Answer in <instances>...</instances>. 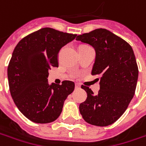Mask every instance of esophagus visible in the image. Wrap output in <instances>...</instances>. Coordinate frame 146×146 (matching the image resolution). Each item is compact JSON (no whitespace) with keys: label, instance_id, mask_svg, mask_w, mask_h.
Segmentation results:
<instances>
[{"label":"esophagus","instance_id":"esophagus-1","mask_svg":"<svg viewBox=\"0 0 146 146\" xmlns=\"http://www.w3.org/2000/svg\"><path fill=\"white\" fill-rule=\"evenodd\" d=\"M76 89H79V88H80V85L79 84H76Z\"/></svg>","mask_w":146,"mask_h":146}]
</instances>
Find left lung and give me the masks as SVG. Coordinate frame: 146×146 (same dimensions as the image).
<instances>
[{"instance_id": "left-lung-1", "label": "left lung", "mask_w": 146, "mask_h": 146, "mask_svg": "<svg viewBox=\"0 0 146 146\" xmlns=\"http://www.w3.org/2000/svg\"><path fill=\"white\" fill-rule=\"evenodd\" d=\"M76 40L94 48L92 75L101 76L97 95L88 87L81 86L87 99L80 105V112L88 123L110 125L125 112L135 94L138 67L134 52L124 40L102 28L80 35Z\"/></svg>"}]
</instances>
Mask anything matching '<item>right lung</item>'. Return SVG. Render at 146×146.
<instances>
[{
    "label": "right lung",
    "mask_w": 146,
    "mask_h": 146,
    "mask_svg": "<svg viewBox=\"0 0 146 146\" xmlns=\"http://www.w3.org/2000/svg\"><path fill=\"white\" fill-rule=\"evenodd\" d=\"M76 35L44 27L22 39L12 53L7 70L9 87L20 112L34 123H48L62 113L75 83L48 84V70L58 67L60 49Z\"/></svg>",
    "instance_id": "add662e5"
}]
</instances>
